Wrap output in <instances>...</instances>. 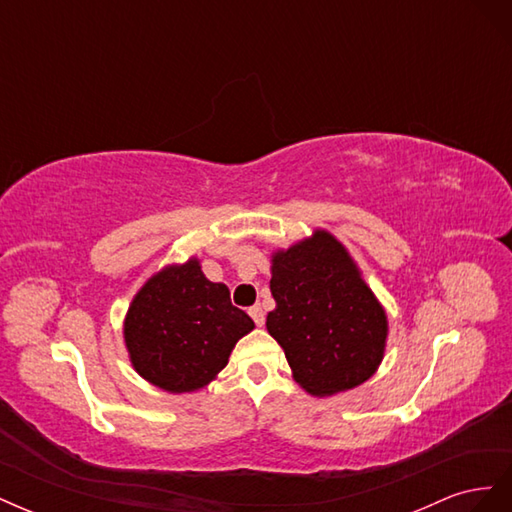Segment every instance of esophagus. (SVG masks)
I'll return each mask as SVG.
<instances>
[{"label": "esophagus", "mask_w": 512, "mask_h": 512, "mask_svg": "<svg viewBox=\"0 0 512 512\" xmlns=\"http://www.w3.org/2000/svg\"><path fill=\"white\" fill-rule=\"evenodd\" d=\"M250 316H252V320L256 322V327H262V324H265V312H262L260 305H254V307L250 309Z\"/></svg>", "instance_id": "esophagus-1"}]
</instances>
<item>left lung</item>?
I'll list each match as a JSON object with an SVG mask.
<instances>
[{
  "label": "left lung",
  "mask_w": 512,
  "mask_h": 512,
  "mask_svg": "<svg viewBox=\"0 0 512 512\" xmlns=\"http://www.w3.org/2000/svg\"><path fill=\"white\" fill-rule=\"evenodd\" d=\"M275 309L267 331L282 346L292 378L314 397H331L376 374L389 318L346 245L329 230L271 254Z\"/></svg>",
  "instance_id": "obj_1"
}]
</instances>
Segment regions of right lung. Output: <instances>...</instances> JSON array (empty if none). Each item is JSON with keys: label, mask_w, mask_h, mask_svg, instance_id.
<instances>
[{"label": "right lung", "mask_w": 512, "mask_h": 512, "mask_svg": "<svg viewBox=\"0 0 512 512\" xmlns=\"http://www.w3.org/2000/svg\"><path fill=\"white\" fill-rule=\"evenodd\" d=\"M250 331L254 320L230 303L226 284L207 280L196 256L153 273L123 320L136 374L175 395L200 391L218 378Z\"/></svg>", "instance_id": "obj_1"}]
</instances>
